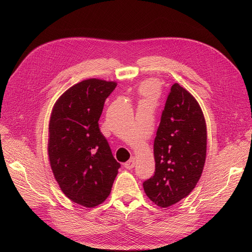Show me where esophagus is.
<instances>
[{"mask_svg": "<svg viewBox=\"0 0 252 252\" xmlns=\"http://www.w3.org/2000/svg\"><path fill=\"white\" fill-rule=\"evenodd\" d=\"M134 164H135V158H131L128 161H126V162L125 163V167L127 168V169H131V168H133Z\"/></svg>", "mask_w": 252, "mask_h": 252, "instance_id": "esophagus-1", "label": "esophagus"}]
</instances>
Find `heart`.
I'll use <instances>...</instances> for the list:
<instances>
[{"instance_id": "b5f03b06", "label": "heart", "mask_w": 252, "mask_h": 252, "mask_svg": "<svg viewBox=\"0 0 252 252\" xmlns=\"http://www.w3.org/2000/svg\"><path fill=\"white\" fill-rule=\"evenodd\" d=\"M140 91H141L143 95H146L148 97H154L157 94V87L154 83L147 82L141 86Z\"/></svg>"}]
</instances>
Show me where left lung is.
<instances>
[{"mask_svg": "<svg viewBox=\"0 0 252 252\" xmlns=\"http://www.w3.org/2000/svg\"><path fill=\"white\" fill-rule=\"evenodd\" d=\"M206 139L198 102L186 89L172 85L154 143L156 171L142 184L152 201L168 207L193 190L203 170Z\"/></svg>", "mask_w": 252, "mask_h": 252, "instance_id": "1", "label": "left lung"}]
</instances>
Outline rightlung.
I'll return each mask as SVG.
<instances>
[{
    "mask_svg": "<svg viewBox=\"0 0 252 252\" xmlns=\"http://www.w3.org/2000/svg\"><path fill=\"white\" fill-rule=\"evenodd\" d=\"M116 87L98 79L83 81L60 96L51 115L53 173L65 196L86 207L106 199L121 167L98 126L104 101Z\"/></svg>",
    "mask_w": 252,
    "mask_h": 252,
    "instance_id": "obj_1",
    "label": "right lung"
}]
</instances>
